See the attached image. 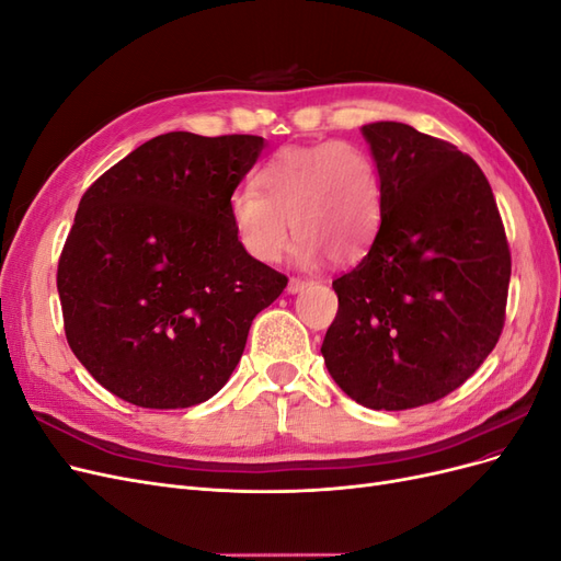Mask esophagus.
Masks as SVG:
<instances>
[{
    "label": "esophagus",
    "instance_id": "1",
    "mask_svg": "<svg viewBox=\"0 0 561 561\" xmlns=\"http://www.w3.org/2000/svg\"><path fill=\"white\" fill-rule=\"evenodd\" d=\"M307 285H309V280H304V278H290V280H287V293L297 295V293H301Z\"/></svg>",
    "mask_w": 561,
    "mask_h": 561
}]
</instances>
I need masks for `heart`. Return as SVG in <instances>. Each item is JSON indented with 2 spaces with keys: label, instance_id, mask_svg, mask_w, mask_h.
Here are the masks:
<instances>
[{
  "label": "heart",
  "instance_id": "b5f03b06",
  "mask_svg": "<svg viewBox=\"0 0 561 561\" xmlns=\"http://www.w3.org/2000/svg\"><path fill=\"white\" fill-rule=\"evenodd\" d=\"M257 192L236 190L229 219L236 241L252 260L278 262L297 239L295 260L313 266L328 254L332 262L360 257L381 219V180L377 163L353 142L287 147L268 159Z\"/></svg>",
  "mask_w": 561,
  "mask_h": 561
}]
</instances>
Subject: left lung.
Instances as JSON below:
<instances>
[{
  "instance_id": "obj_1",
  "label": "left lung",
  "mask_w": 561,
  "mask_h": 561,
  "mask_svg": "<svg viewBox=\"0 0 561 561\" xmlns=\"http://www.w3.org/2000/svg\"><path fill=\"white\" fill-rule=\"evenodd\" d=\"M363 135L381 180V227L332 283L339 311L320 353L348 398L400 412L449 396L494 351L511 250L468 154L398 122Z\"/></svg>"
}]
</instances>
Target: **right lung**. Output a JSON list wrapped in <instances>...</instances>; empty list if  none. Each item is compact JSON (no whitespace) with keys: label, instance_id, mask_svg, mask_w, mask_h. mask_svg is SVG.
<instances>
[{"label":"right lung","instance_id":"right-lung-1","mask_svg":"<svg viewBox=\"0 0 561 561\" xmlns=\"http://www.w3.org/2000/svg\"><path fill=\"white\" fill-rule=\"evenodd\" d=\"M260 135L165 133L81 196L58 262L65 336L110 393L147 410L206 402L287 278L236 241L229 198Z\"/></svg>","mask_w":561,"mask_h":561}]
</instances>
